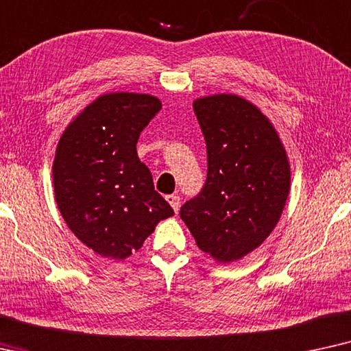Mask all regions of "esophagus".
Masks as SVG:
<instances>
[{
	"label": "esophagus",
	"instance_id": "1",
	"mask_svg": "<svg viewBox=\"0 0 351 351\" xmlns=\"http://www.w3.org/2000/svg\"><path fill=\"white\" fill-rule=\"evenodd\" d=\"M167 202L171 205V208L175 210V213L178 212V208H180V195L178 194H170V195H167Z\"/></svg>",
	"mask_w": 351,
	"mask_h": 351
}]
</instances>
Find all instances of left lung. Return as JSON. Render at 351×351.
I'll return each mask as SVG.
<instances>
[{
	"instance_id": "8db88e82",
	"label": "left lung",
	"mask_w": 351,
	"mask_h": 351,
	"mask_svg": "<svg viewBox=\"0 0 351 351\" xmlns=\"http://www.w3.org/2000/svg\"><path fill=\"white\" fill-rule=\"evenodd\" d=\"M193 107L207 144V180L180 217L200 250L231 263L276 228L291 189V165L273 123L244 97L205 96Z\"/></svg>"
}]
</instances>
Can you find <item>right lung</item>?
Segmentation results:
<instances>
[{"label":"right lung","instance_id":"1","mask_svg":"<svg viewBox=\"0 0 351 351\" xmlns=\"http://www.w3.org/2000/svg\"><path fill=\"white\" fill-rule=\"evenodd\" d=\"M160 109L156 96L109 93L86 106L59 139L53 163L59 212L106 258H127L160 219L175 215L136 152L139 134Z\"/></svg>","mask_w":351,"mask_h":351}]
</instances>
